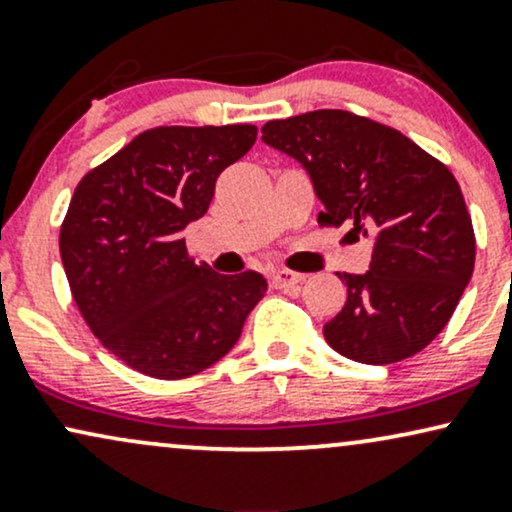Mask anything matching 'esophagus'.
Masks as SVG:
<instances>
[{"label": "esophagus", "instance_id": "esophagus-1", "mask_svg": "<svg viewBox=\"0 0 512 512\" xmlns=\"http://www.w3.org/2000/svg\"><path fill=\"white\" fill-rule=\"evenodd\" d=\"M305 279V274H298V272H289V269H276L272 274V281L276 289H289V286H296L301 284Z\"/></svg>", "mask_w": 512, "mask_h": 512}]
</instances>
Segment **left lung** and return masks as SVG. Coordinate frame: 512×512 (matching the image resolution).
Masks as SVG:
<instances>
[{
    "instance_id": "left-lung-1",
    "label": "left lung",
    "mask_w": 512,
    "mask_h": 512,
    "mask_svg": "<svg viewBox=\"0 0 512 512\" xmlns=\"http://www.w3.org/2000/svg\"><path fill=\"white\" fill-rule=\"evenodd\" d=\"M262 142L301 163L320 226L373 240L366 274H337L346 303L322 327L351 361L387 366L426 349L448 325L474 272V228L443 163L397 129L346 110L272 120Z\"/></svg>"
}]
</instances>
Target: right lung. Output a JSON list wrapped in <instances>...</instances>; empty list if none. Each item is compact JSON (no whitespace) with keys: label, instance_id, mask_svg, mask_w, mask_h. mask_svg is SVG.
<instances>
[{"label":"right lung","instance_id":"1","mask_svg":"<svg viewBox=\"0 0 512 512\" xmlns=\"http://www.w3.org/2000/svg\"><path fill=\"white\" fill-rule=\"evenodd\" d=\"M255 139V125L146 129L76 185L64 272L86 325L129 368L178 380L214 366L267 293L262 274L195 264L182 238Z\"/></svg>","mask_w":512,"mask_h":512}]
</instances>
